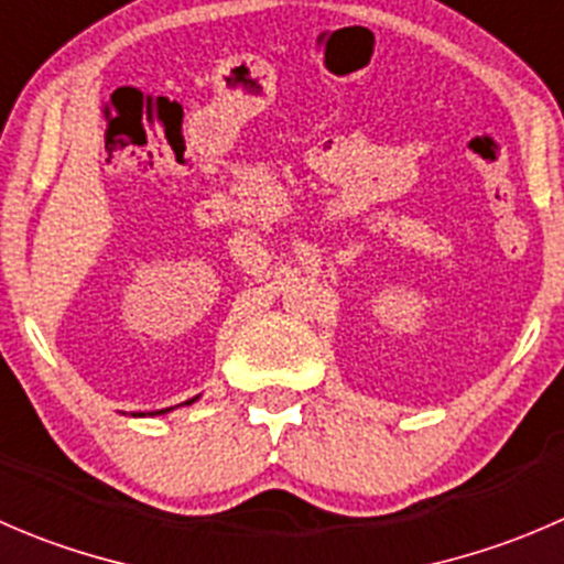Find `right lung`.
Instances as JSON below:
<instances>
[{
  "instance_id": "right-lung-1",
  "label": "right lung",
  "mask_w": 564,
  "mask_h": 564,
  "mask_svg": "<svg viewBox=\"0 0 564 564\" xmlns=\"http://www.w3.org/2000/svg\"><path fill=\"white\" fill-rule=\"evenodd\" d=\"M189 402H195V399H189ZM156 413H165V410H156Z\"/></svg>"
}]
</instances>
